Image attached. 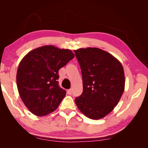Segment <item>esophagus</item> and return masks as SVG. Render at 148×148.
I'll return each instance as SVG.
<instances>
[{
    "mask_svg": "<svg viewBox=\"0 0 148 148\" xmlns=\"http://www.w3.org/2000/svg\"><path fill=\"white\" fill-rule=\"evenodd\" d=\"M72 90L71 89H69L68 91H67V93H68L69 95H71V94H72Z\"/></svg>",
    "mask_w": 148,
    "mask_h": 148,
    "instance_id": "34e87169",
    "label": "esophagus"
}]
</instances>
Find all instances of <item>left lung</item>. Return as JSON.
<instances>
[{"mask_svg": "<svg viewBox=\"0 0 148 148\" xmlns=\"http://www.w3.org/2000/svg\"><path fill=\"white\" fill-rule=\"evenodd\" d=\"M74 53L83 80V92L75 103L89 118H103L117 106L124 92L122 64L112 55L96 47L80 48Z\"/></svg>", "mask_w": 148, "mask_h": 148, "instance_id": "left-lung-1", "label": "left lung"}]
</instances>
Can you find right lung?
Here are the masks:
<instances>
[{
    "instance_id": "add662e5",
    "label": "right lung",
    "mask_w": 148,
    "mask_h": 148,
    "mask_svg": "<svg viewBox=\"0 0 148 148\" xmlns=\"http://www.w3.org/2000/svg\"><path fill=\"white\" fill-rule=\"evenodd\" d=\"M74 56L71 50L50 45L32 50L22 59L17 72V89L32 114L46 116L59 106L66 91L59 86V71Z\"/></svg>"
}]
</instances>
